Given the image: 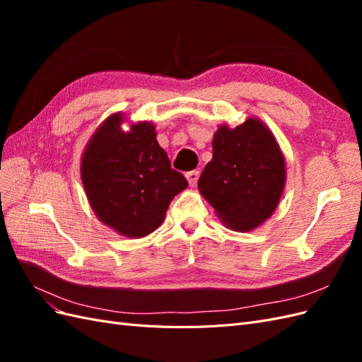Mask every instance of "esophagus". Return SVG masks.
<instances>
[{"mask_svg":"<svg viewBox=\"0 0 362 362\" xmlns=\"http://www.w3.org/2000/svg\"><path fill=\"white\" fill-rule=\"evenodd\" d=\"M185 178H187L189 184L192 185V187H194L196 184H198V180H199V170H190L185 173Z\"/></svg>","mask_w":362,"mask_h":362,"instance_id":"34e87169","label":"esophagus"}]
</instances>
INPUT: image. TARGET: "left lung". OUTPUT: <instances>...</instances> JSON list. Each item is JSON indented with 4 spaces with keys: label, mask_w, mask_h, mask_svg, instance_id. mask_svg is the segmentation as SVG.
<instances>
[{
    "label": "left lung",
    "mask_w": 362,
    "mask_h": 362,
    "mask_svg": "<svg viewBox=\"0 0 362 362\" xmlns=\"http://www.w3.org/2000/svg\"><path fill=\"white\" fill-rule=\"evenodd\" d=\"M286 185V161L278 141L259 119L218 127L213 160L198 187L218 218L234 231L259 226L275 211Z\"/></svg>",
    "instance_id": "obj_1"
}]
</instances>
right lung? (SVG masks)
Returning <instances> with one entry per match:
<instances>
[{"label":"right lung","instance_id":"obj_1","mask_svg":"<svg viewBox=\"0 0 362 362\" xmlns=\"http://www.w3.org/2000/svg\"><path fill=\"white\" fill-rule=\"evenodd\" d=\"M122 115L107 117L87 144L81 181L98 218L129 238L151 234L164 221L170 201L187 187L170 168L151 122L122 131Z\"/></svg>","mask_w":362,"mask_h":362}]
</instances>
